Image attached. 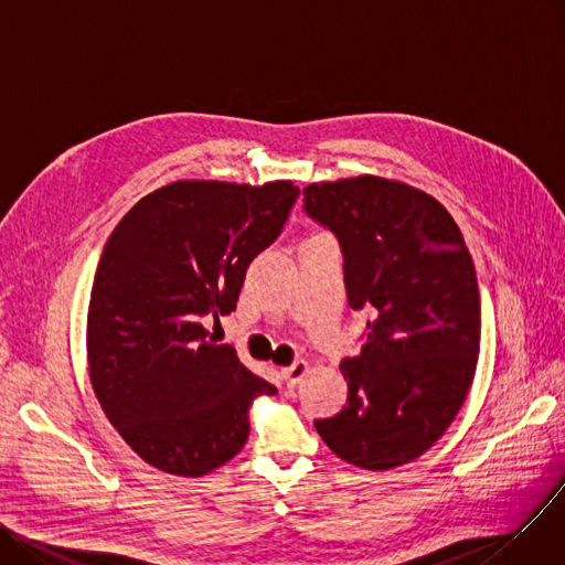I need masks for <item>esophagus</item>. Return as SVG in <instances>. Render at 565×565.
I'll list each match as a JSON object with an SVG mask.
<instances>
[{
    "mask_svg": "<svg viewBox=\"0 0 565 565\" xmlns=\"http://www.w3.org/2000/svg\"><path fill=\"white\" fill-rule=\"evenodd\" d=\"M308 370H310V364L306 360H296L294 364H289V367L280 370V376H282L287 387H296L298 383H301V379L308 374Z\"/></svg>",
    "mask_w": 565,
    "mask_h": 565,
    "instance_id": "obj_1",
    "label": "esophagus"
}]
</instances>
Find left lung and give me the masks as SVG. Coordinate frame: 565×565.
Masks as SVG:
<instances>
[{
	"label": "left lung",
	"mask_w": 565,
	"mask_h": 565,
	"mask_svg": "<svg viewBox=\"0 0 565 565\" xmlns=\"http://www.w3.org/2000/svg\"><path fill=\"white\" fill-rule=\"evenodd\" d=\"M303 210L340 242L349 306L372 315L360 355L340 364L344 411L315 428L355 468H399L443 438L472 385L481 338L472 255L436 198L404 182L310 184Z\"/></svg>",
	"instance_id": "left-lung-1"
}]
</instances>
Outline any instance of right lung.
I'll list each match as a JSON object with an SVG mask.
<instances>
[{"label": "right lung", "instance_id": "add662e5", "mask_svg": "<svg viewBox=\"0 0 565 565\" xmlns=\"http://www.w3.org/2000/svg\"><path fill=\"white\" fill-rule=\"evenodd\" d=\"M296 198L285 180H180L111 232L90 289L88 374L114 428L152 468L214 472L246 445L250 404L278 392L207 326L237 308L248 264L278 239Z\"/></svg>", "mask_w": 565, "mask_h": 565}]
</instances>
